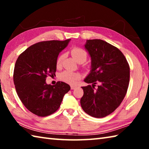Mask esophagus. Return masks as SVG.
I'll return each mask as SVG.
<instances>
[{
    "label": "esophagus",
    "mask_w": 149,
    "mask_h": 149,
    "mask_svg": "<svg viewBox=\"0 0 149 149\" xmlns=\"http://www.w3.org/2000/svg\"><path fill=\"white\" fill-rule=\"evenodd\" d=\"M76 88V86H74V85H71V89H75Z\"/></svg>",
    "instance_id": "1"
}]
</instances>
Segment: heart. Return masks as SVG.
Listing matches in <instances>:
<instances>
[{
	"label": "heart",
	"mask_w": 149,
	"mask_h": 149,
	"mask_svg": "<svg viewBox=\"0 0 149 149\" xmlns=\"http://www.w3.org/2000/svg\"><path fill=\"white\" fill-rule=\"evenodd\" d=\"M71 54L74 58L76 60L77 62L79 63L84 62L87 60V52L86 50H84L82 48L79 47H74L71 50ZM65 58V54L62 53L60 54L58 57L57 58L56 64L57 68L61 67L62 64L63 60ZM81 75L78 72H73L70 71H64L60 74V78L61 79L65 82H67L68 84L74 85L77 83L79 80Z\"/></svg>",
	"instance_id": "b5f03b06"
}]
</instances>
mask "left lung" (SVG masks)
Wrapping results in <instances>:
<instances>
[{"instance_id":"left-lung-1","label":"left lung","mask_w":149,"mask_h":149,"mask_svg":"<svg viewBox=\"0 0 149 149\" xmlns=\"http://www.w3.org/2000/svg\"><path fill=\"white\" fill-rule=\"evenodd\" d=\"M85 47L91 57L92 69L84 81L93 85L82 87L81 105L91 116L103 118L114 112L124 99L129 86L130 65L117 47L103 40H87ZM97 82L100 85L96 90Z\"/></svg>"}]
</instances>
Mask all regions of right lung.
Wrapping results in <instances>:
<instances>
[{"label":"right lung","instance_id":"add662e5","mask_svg":"<svg viewBox=\"0 0 149 149\" xmlns=\"http://www.w3.org/2000/svg\"><path fill=\"white\" fill-rule=\"evenodd\" d=\"M65 41H45L31 45L17 58L14 70L15 88L27 110L45 117L58 109L70 86L62 81L56 85L46 84L47 76L55 75L56 59L68 44Z\"/></svg>","mask_w":149,"mask_h":149}]
</instances>
